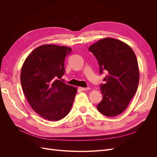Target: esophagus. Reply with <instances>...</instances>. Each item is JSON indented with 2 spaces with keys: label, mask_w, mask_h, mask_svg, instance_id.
I'll use <instances>...</instances> for the list:
<instances>
[{
  "label": "esophagus",
  "mask_w": 157,
  "mask_h": 157,
  "mask_svg": "<svg viewBox=\"0 0 157 157\" xmlns=\"http://www.w3.org/2000/svg\"><path fill=\"white\" fill-rule=\"evenodd\" d=\"M79 89L80 90H82V91H86V90H88L90 89V88H81V87H80Z\"/></svg>",
  "instance_id": "esophagus-1"
}]
</instances>
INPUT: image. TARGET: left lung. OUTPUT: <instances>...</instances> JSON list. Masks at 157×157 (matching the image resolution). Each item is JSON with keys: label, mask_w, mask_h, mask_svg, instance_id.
Wrapping results in <instances>:
<instances>
[{"label": "left lung", "mask_w": 157, "mask_h": 157, "mask_svg": "<svg viewBox=\"0 0 157 157\" xmlns=\"http://www.w3.org/2000/svg\"><path fill=\"white\" fill-rule=\"evenodd\" d=\"M96 57L101 74L107 75L100 90L103 99L97 109L108 117L120 115L134 96L140 80V70L134 52L125 42L113 38L99 40L89 47Z\"/></svg>", "instance_id": "obj_1"}]
</instances>
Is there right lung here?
<instances>
[{
	"instance_id": "add662e5",
	"label": "right lung",
	"mask_w": 157,
	"mask_h": 157,
	"mask_svg": "<svg viewBox=\"0 0 157 157\" xmlns=\"http://www.w3.org/2000/svg\"><path fill=\"white\" fill-rule=\"evenodd\" d=\"M69 47L45 44L27 57L20 75L23 92L37 114L51 121L62 119L72 107L76 87L59 80L64 75V60Z\"/></svg>"
}]
</instances>
